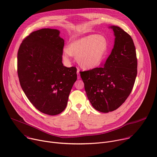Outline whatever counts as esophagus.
<instances>
[{"label":"esophagus","instance_id":"34e87169","mask_svg":"<svg viewBox=\"0 0 157 157\" xmlns=\"http://www.w3.org/2000/svg\"><path fill=\"white\" fill-rule=\"evenodd\" d=\"M77 75H78V79H80V75H79V69H77Z\"/></svg>","mask_w":157,"mask_h":157}]
</instances>
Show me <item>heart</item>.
<instances>
[{
	"instance_id": "heart-1",
	"label": "heart",
	"mask_w": 157,
	"mask_h": 157,
	"mask_svg": "<svg viewBox=\"0 0 157 157\" xmlns=\"http://www.w3.org/2000/svg\"><path fill=\"white\" fill-rule=\"evenodd\" d=\"M108 47L106 38L102 35L90 34L77 39L63 49V58L70 61L76 57L78 64L82 68L93 69L98 66L105 56Z\"/></svg>"
}]
</instances>
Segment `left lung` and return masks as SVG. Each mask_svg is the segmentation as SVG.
<instances>
[{"label":"left lung","mask_w":157,"mask_h":157,"mask_svg":"<svg viewBox=\"0 0 157 157\" xmlns=\"http://www.w3.org/2000/svg\"><path fill=\"white\" fill-rule=\"evenodd\" d=\"M113 49L105 64L80 71L84 89L93 107L102 113L118 109L130 94L137 75L136 49L132 37L118 26Z\"/></svg>","instance_id":"1"}]
</instances>
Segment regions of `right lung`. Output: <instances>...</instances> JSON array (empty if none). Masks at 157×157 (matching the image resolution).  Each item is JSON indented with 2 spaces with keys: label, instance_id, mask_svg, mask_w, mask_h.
Masks as SVG:
<instances>
[{
  "label": "right lung",
  "instance_id": "right-lung-1",
  "mask_svg": "<svg viewBox=\"0 0 157 157\" xmlns=\"http://www.w3.org/2000/svg\"><path fill=\"white\" fill-rule=\"evenodd\" d=\"M64 40L57 29L34 31L22 40L17 53L21 86L30 102L49 115L63 112L77 79V69L62 63Z\"/></svg>",
  "mask_w": 157,
  "mask_h": 157
}]
</instances>
